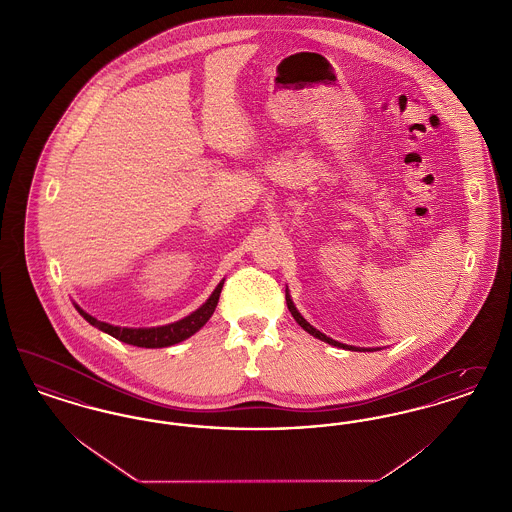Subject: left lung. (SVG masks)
Instances as JSON below:
<instances>
[{
  "instance_id": "left-lung-1",
  "label": "left lung",
  "mask_w": 512,
  "mask_h": 512,
  "mask_svg": "<svg viewBox=\"0 0 512 512\" xmlns=\"http://www.w3.org/2000/svg\"><path fill=\"white\" fill-rule=\"evenodd\" d=\"M286 303H288V309H290V313H292V317L295 318V322L305 330V332H309L311 336H315L320 341H326V343H330V345H334V347H341V349H349V351H378L380 347H355V345H345V343H340V341L332 340V338H328L326 334H322L320 330H317L315 326H311L305 318L301 317V313L297 311V307L293 305L292 295L288 292V288H286Z\"/></svg>"
}]
</instances>
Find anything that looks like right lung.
<instances>
[{"instance_id": "1", "label": "right lung", "mask_w": 512, "mask_h": 512, "mask_svg": "<svg viewBox=\"0 0 512 512\" xmlns=\"http://www.w3.org/2000/svg\"><path fill=\"white\" fill-rule=\"evenodd\" d=\"M222 284H224V280H220L219 286L215 288V292L209 295V299L199 309H195L194 313H190L188 317L180 318V320L165 324V326H153V328H122V326H115V324H109V322H101L98 318L88 315L76 303H74V307L82 317L86 318L92 326H96L101 332L124 341L128 345L157 349V347H169L174 343L188 340L190 336H194L195 332H199L217 309Z\"/></svg>"}]
</instances>
